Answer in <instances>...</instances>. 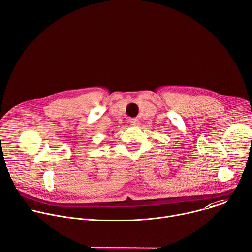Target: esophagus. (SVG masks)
<instances>
[{"label": "esophagus", "mask_w": 252, "mask_h": 252, "mask_svg": "<svg viewBox=\"0 0 252 252\" xmlns=\"http://www.w3.org/2000/svg\"><path fill=\"white\" fill-rule=\"evenodd\" d=\"M130 125H131V126H138L139 121L136 119H132V120H130Z\"/></svg>", "instance_id": "1"}]
</instances>
